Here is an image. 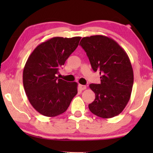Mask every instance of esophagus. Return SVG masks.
Masks as SVG:
<instances>
[{"mask_svg": "<svg viewBox=\"0 0 153 153\" xmlns=\"http://www.w3.org/2000/svg\"><path fill=\"white\" fill-rule=\"evenodd\" d=\"M78 87L81 90H84L86 88V86H84V85H82V84H79L78 85Z\"/></svg>", "mask_w": 153, "mask_h": 153, "instance_id": "1", "label": "esophagus"}]
</instances>
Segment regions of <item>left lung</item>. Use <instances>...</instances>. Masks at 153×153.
Listing matches in <instances>:
<instances>
[{
  "label": "left lung",
  "instance_id": "obj_1",
  "mask_svg": "<svg viewBox=\"0 0 153 153\" xmlns=\"http://www.w3.org/2000/svg\"><path fill=\"white\" fill-rule=\"evenodd\" d=\"M79 45L86 53L94 71L100 73V84H91L95 99L90 111L102 118H111L122 112L130 98L134 84L132 67L126 51L105 36L84 37Z\"/></svg>",
  "mask_w": 153,
  "mask_h": 153
}]
</instances>
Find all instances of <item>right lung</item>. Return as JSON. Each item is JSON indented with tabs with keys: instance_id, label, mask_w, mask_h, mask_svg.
<instances>
[{
	"instance_id": "obj_1",
	"label": "right lung",
	"mask_w": 153,
	"mask_h": 153,
	"mask_svg": "<svg viewBox=\"0 0 153 153\" xmlns=\"http://www.w3.org/2000/svg\"><path fill=\"white\" fill-rule=\"evenodd\" d=\"M80 39L53 38L38 45L27 59L23 72L24 90L30 104L43 115L63 113L77 94V83L59 79L56 74Z\"/></svg>"
}]
</instances>
